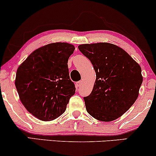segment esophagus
I'll list each match as a JSON object with an SVG mask.
<instances>
[{
    "instance_id": "esophagus-1",
    "label": "esophagus",
    "mask_w": 156,
    "mask_h": 156,
    "mask_svg": "<svg viewBox=\"0 0 156 156\" xmlns=\"http://www.w3.org/2000/svg\"><path fill=\"white\" fill-rule=\"evenodd\" d=\"M82 83H83V81H82V80H79V81L76 82V85L77 87H80V86L82 85Z\"/></svg>"
}]
</instances>
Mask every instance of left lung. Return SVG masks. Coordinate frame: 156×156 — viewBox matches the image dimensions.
Instances as JSON below:
<instances>
[{
    "label": "left lung",
    "instance_id": "8db88e82",
    "mask_svg": "<svg viewBox=\"0 0 156 156\" xmlns=\"http://www.w3.org/2000/svg\"><path fill=\"white\" fill-rule=\"evenodd\" d=\"M78 49L91 61L97 76L91 93L83 97L86 110L101 121L119 119L137 99L141 67L123 48L109 43L82 44Z\"/></svg>",
    "mask_w": 156,
    "mask_h": 156
}]
</instances>
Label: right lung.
<instances>
[{
    "label": "right lung",
    "instance_id": "1",
    "mask_svg": "<svg viewBox=\"0 0 156 156\" xmlns=\"http://www.w3.org/2000/svg\"><path fill=\"white\" fill-rule=\"evenodd\" d=\"M75 46L53 43L37 48L18 67L15 86L24 108L41 121L56 119L65 112L76 92L67 62Z\"/></svg>",
    "mask_w": 156,
    "mask_h": 156
}]
</instances>
